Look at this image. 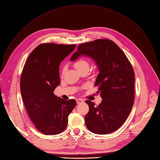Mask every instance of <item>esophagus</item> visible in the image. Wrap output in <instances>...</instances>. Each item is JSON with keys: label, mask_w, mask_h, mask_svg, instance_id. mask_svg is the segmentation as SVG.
Here are the masks:
<instances>
[{"label": "esophagus", "mask_w": 160, "mask_h": 160, "mask_svg": "<svg viewBox=\"0 0 160 160\" xmlns=\"http://www.w3.org/2000/svg\"><path fill=\"white\" fill-rule=\"evenodd\" d=\"M76 102H77L78 104H79V103H81V102H83L84 101L82 99H77Z\"/></svg>", "instance_id": "34e87169"}]
</instances>
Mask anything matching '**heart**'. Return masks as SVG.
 Returning <instances> with one entry per match:
<instances>
[{
  "mask_svg": "<svg viewBox=\"0 0 160 160\" xmlns=\"http://www.w3.org/2000/svg\"><path fill=\"white\" fill-rule=\"evenodd\" d=\"M73 66L78 70H81L84 68H88L89 67V62L88 61L84 59V58H79L75 61L73 62ZM67 69V66L63 65L62 68H61V74L63 75Z\"/></svg>",
  "mask_w": 160,
  "mask_h": 160,
  "instance_id": "obj_1",
  "label": "heart"
}]
</instances>
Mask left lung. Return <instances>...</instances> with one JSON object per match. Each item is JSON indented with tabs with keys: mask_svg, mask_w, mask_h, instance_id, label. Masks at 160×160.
Returning <instances> with one entry per match:
<instances>
[{
	"mask_svg": "<svg viewBox=\"0 0 160 160\" xmlns=\"http://www.w3.org/2000/svg\"><path fill=\"white\" fill-rule=\"evenodd\" d=\"M84 55L92 58L99 70L95 83L102 101L98 106L87 100L89 112L84 120L87 128L98 134L113 132L128 118L134 99V72L124 52L113 41L99 39L81 43L70 58Z\"/></svg>",
	"mask_w": 160,
	"mask_h": 160,
	"instance_id": "1",
	"label": "left lung"
}]
</instances>
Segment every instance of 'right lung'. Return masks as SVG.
Returning a JSON list of instances; mask_svg holds the SVG:
<instances>
[{
	"mask_svg": "<svg viewBox=\"0 0 160 160\" xmlns=\"http://www.w3.org/2000/svg\"><path fill=\"white\" fill-rule=\"evenodd\" d=\"M76 47L75 44H40L23 66L20 78L22 98L35 128L44 134L63 132L69 114L76 106V100L66 101L53 93L60 83V63Z\"/></svg>",
	"mask_w": 160,
	"mask_h": 160,
	"instance_id": "add662e5",
	"label": "right lung"
}]
</instances>
